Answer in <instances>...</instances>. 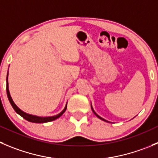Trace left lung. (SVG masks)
<instances>
[{"instance_id": "8db88e82", "label": "left lung", "mask_w": 158, "mask_h": 158, "mask_svg": "<svg viewBox=\"0 0 158 158\" xmlns=\"http://www.w3.org/2000/svg\"><path fill=\"white\" fill-rule=\"evenodd\" d=\"M91 109H92L93 112H94V115H96V116H97V117H98V118H100V119L103 120V121H106V122H109V121H107V120L104 119V118H102V117H100V116H99V115H98V114H97V113H96V112H94V109H93V108H92V106H91Z\"/></svg>"}]
</instances>
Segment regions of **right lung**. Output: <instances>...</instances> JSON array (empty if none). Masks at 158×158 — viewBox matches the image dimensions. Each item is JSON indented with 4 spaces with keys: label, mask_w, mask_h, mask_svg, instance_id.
<instances>
[{
    "label": "right lung",
    "mask_w": 158,
    "mask_h": 158,
    "mask_svg": "<svg viewBox=\"0 0 158 158\" xmlns=\"http://www.w3.org/2000/svg\"><path fill=\"white\" fill-rule=\"evenodd\" d=\"M8 77V72H7V80H6V81H7V88H6V89H7V98H8L9 102H10V105H11V106L13 107V109H15V112H17L19 115H20L21 116L23 117L25 119H26L27 121L31 122V123H48V122L53 121V120L56 119V118H58L59 117H60L61 115L64 113V112L66 111V109H67V105H66V106H65V108H64V110H63L61 112H60L59 114H57V115H53V116H48V117L37 116V115H31V114H28V113H26V112H23V111L21 110V109H19V108L15 104V102H13L12 98H11V97H10V91H9V89H8V81H7L8 77Z\"/></svg>",
    "instance_id": "obj_1"
}]
</instances>
